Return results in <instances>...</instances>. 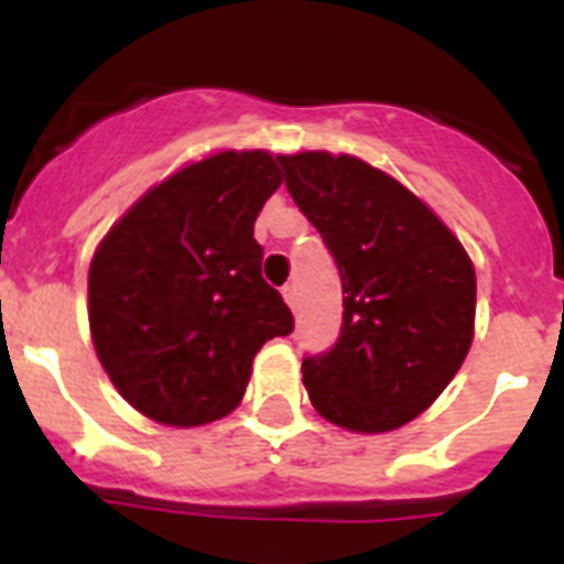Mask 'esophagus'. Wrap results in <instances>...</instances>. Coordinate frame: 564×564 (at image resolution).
<instances>
[{
	"label": "esophagus",
	"instance_id": "34e87169",
	"mask_svg": "<svg viewBox=\"0 0 564 564\" xmlns=\"http://www.w3.org/2000/svg\"><path fill=\"white\" fill-rule=\"evenodd\" d=\"M282 296H285L288 307L296 310V302H299V296H296V285H291V282H288V285L282 288Z\"/></svg>",
	"mask_w": 564,
	"mask_h": 564
}]
</instances>
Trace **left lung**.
<instances>
[{
  "label": "left lung",
  "instance_id": "obj_1",
  "mask_svg": "<svg viewBox=\"0 0 564 564\" xmlns=\"http://www.w3.org/2000/svg\"><path fill=\"white\" fill-rule=\"evenodd\" d=\"M279 164L346 293L335 346L302 360L310 402L346 431H394L416 420L467 358L473 262L456 235L383 170L324 151L279 156Z\"/></svg>",
  "mask_w": 564,
  "mask_h": 564
}]
</instances>
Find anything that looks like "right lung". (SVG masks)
I'll return each instance as SVG.
<instances>
[{"mask_svg": "<svg viewBox=\"0 0 564 564\" xmlns=\"http://www.w3.org/2000/svg\"><path fill=\"white\" fill-rule=\"evenodd\" d=\"M279 184L271 153H215L148 189L97 246L91 340L144 416L175 427L220 420L240 405L262 344L293 333L254 240Z\"/></svg>", "mask_w": 564, "mask_h": 564, "instance_id": "1", "label": "right lung"}]
</instances>
